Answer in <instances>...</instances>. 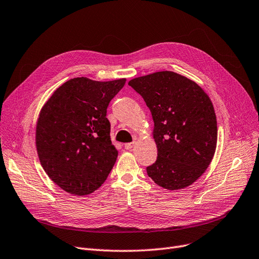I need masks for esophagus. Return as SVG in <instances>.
<instances>
[{"label":"esophagus","instance_id":"obj_1","mask_svg":"<svg viewBox=\"0 0 259 259\" xmlns=\"http://www.w3.org/2000/svg\"><path fill=\"white\" fill-rule=\"evenodd\" d=\"M134 146H135V142H128V143L124 144V147L126 150H131V149H133Z\"/></svg>","mask_w":259,"mask_h":259}]
</instances>
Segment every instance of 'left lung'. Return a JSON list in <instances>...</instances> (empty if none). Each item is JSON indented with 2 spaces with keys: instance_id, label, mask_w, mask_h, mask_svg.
<instances>
[{
  "instance_id": "left-lung-1",
  "label": "left lung",
  "mask_w": 259,
  "mask_h": 259,
  "mask_svg": "<svg viewBox=\"0 0 259 259\" xmlns=\"http://www.w3.org/2000/svg\"><path fill=\"white\" fill-rule=\"evenodd\" d=\"M154 120L158 157L146 167L166 190L184 189L210 165L217 144V120L210 97L196 82L174 71H157L131 80Z\"/></svg>"
}]
</instances>
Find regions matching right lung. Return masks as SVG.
Wrapping results in <instances>:
<instances>
[{"instance_id":"right-lung-1","label":"right lung","mask_w":259,"mask_h":259,"mask_svg":"<svg viewBox=\"0 0 259 259\" xmlns=\"http://www.w3.org/2000/svg\"><path fill=\"white\" fill-rule=\"evenodd\" d=\"M126 79L73 78L43 105L35 127V146L48 177L65 192L84 196L99 189L118 151L110 140L106 109Z\"/></svg>"}]
</instances>
